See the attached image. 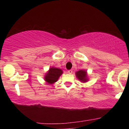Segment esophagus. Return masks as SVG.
<instances>
[{
    "mask_svg": "<svg viewBox=\"0 0 129 129\" xmlns=\"http://www.w3.org/2000/svg\"><path fill=\"white\" fill-rule=\"evenodd\" d=\"M67 73L69 74H72V73H73V70H69L67 72Z\"/></svg>",
    "mask_w": 129,
    "mask_h": 129,
    "instance_id": "1",
    "label": "esophagus"
}]
</instances>
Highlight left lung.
I'll list each match as a JSON object with an SVG mask.
<instances>
[{
  "label": "left lung",
  "instance_id": "obj_1",
  "mask_svg": "<svg viewBox=\"0 0 129 129\" xmlns=\"http://www.w3.org/2000/svg\"><path fill=\"white\" fill-rule=\"evenodd\" d=\"M76 76L79 81L82 82H85L88 81L87 72L84 70H81L76 72Z\"/></svg>",
  "mask_w": 129,
  "mask_h": 129
}]
</instances>
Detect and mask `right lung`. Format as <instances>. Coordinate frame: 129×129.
I'll use <instances>...</instances> for the list:
<instances>
[{"label": "right lung", "mask_w": 129, "mask_h": 129, "mask_svg": "<svg viewBox=\"0 0 129 129\" xmlns=\"http://www.w3.org/2000/svg\"><path fill=\"white\" fill-rule=\"evenodd\" d=\"M63 73L62 70L57 68L51 67L49 69L44 77V79L49 84H53L56 82Z\"/></svg>", "instance_id": "obj_1"}]
</instances>
